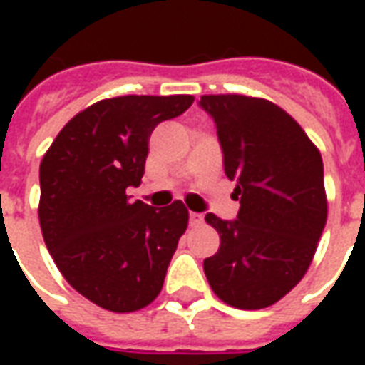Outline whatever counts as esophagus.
I'll return each instance as SVG.
<instances>
[{
    "instance_id": "34e87169",
    "label": "esophagus",
    "mask_w": 365,
    "mask_h": 365,
    "mask_svg": "<svg viewBox=\"0 0 365 365\" xmlns=\"http://www.w3.org/2000/svg\"><path fill=\"white\" fill-rule=\"evenodd\" d=\"M201 222H203V215L190 213V225H191V227H199Z\"/></svg>"
}]
</instances>
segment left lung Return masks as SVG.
Wrapping results in <instances>:
<instances>
[{"instance_id": "8db88e82", "label": "left lung", "mask_w": 365, "mask_h": 365, "mask_svg": "<svg viewBox=\"0 0 365 365\" xmlns=\"http://www.w3.org/2000/svg\"><path fill=\"white\" fill-rule=\"evenodd\" d=\"M215 120L225 174L237 182V221L207 213L219 237L203 262L215 295L237 309H264L297 285L327 225L319 148L282 107L240 93L201 96Z\"/></svg>"}]
</instances>
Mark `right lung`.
<instances>
[{"mask_svg": "<svg viewBox=\"0 0 365 365\" xmlns=\"http://www.w3.org/2000/svg\"><path fill=\"white\" fill-rule=\"evenodd\" d=\"M193 96H119L68 120L41 162L38 221L52 260L101 309L133 313L164 285L190 213L182 201L154 209L128 201L152 130L190 109Z\"/></svg>", "mask_w": 365, "mask_h": 365, "instance_id": "obj_1", "label": "right lung"}]
</instances>
